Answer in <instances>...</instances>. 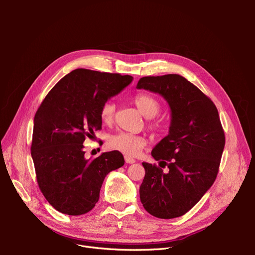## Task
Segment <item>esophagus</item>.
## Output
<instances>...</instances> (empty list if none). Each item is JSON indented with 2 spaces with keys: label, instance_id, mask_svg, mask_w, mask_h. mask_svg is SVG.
<instances>
[{
  "label": "esophagus",
  "instance_id": "34e87169",
  "mask_svg": "<svg viewBox=\"0 0 255 255\" xmlns=\"http://www.w3.org/2000/svg\"><path fill=\"white\" fill-rule=\"evenodd\" d=\"M125 159H126V163L127 164H134V163H136L135 158L130 157V156H125Z\"/></svg>",
  "mask_w": 255,
  "mask_h": 255
}]
</instances>
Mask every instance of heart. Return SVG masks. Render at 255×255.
I'll list each match as a JSON object with an SVG mask.
<instances>
[{
	"instance_id": "heart-1",
	"label": "heart",
	"mask_w": 255,
	"mask_h": 255,
	"mask_svg": "<svg viewBox=\"0 0 255 255\" xmlns=\"http://www.w3.org/2000/svg\"><path fill=\"white\" fill-rule=\"evenodd\" d=\"M133 101L137 109L146 118H153L156 116L160 110V104L157 99L149 94H137L133 97ZM116 106L112 101L105 102L100 111V116L104 123L110 125L114 121L115 118ZM151 128L155 132H161L163 126L160 123H154L151 126ZM146 143V139L143 136L134 135L129 133H118L113 135L109 139V146L113 150L119 151L126 155H136L139 153Z\"/></svg>"
}]
</instances>
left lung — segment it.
<instances>
[{
	"label": "left lung",
	"instance_id": "8db88e82",
	"mask_svg": "<svg viewBox=\"0 0 255 255\" xmlns=\"http://www.w3.org/2000/svg\"><path fill=\"white\" fill-rule=\"evenodd\" d=\"M137 88L160 95L171 111L169 134L151 152L159 167L142 163L140 201L154 217H180L200 201L217 176L226 143L217 107L179 74L144 76ZM166 165L169 170L165 173Z\"/></svg>",
	"mask_w": 255,
	"mask_h": 255
}]
</instances>
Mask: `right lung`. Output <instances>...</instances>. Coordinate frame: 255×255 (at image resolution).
<instances>
[{
  "label": "right lung",
  "mask_w": 255,
  "mask_h": 255,
  "mask_svg": "<svg viewBox=\"0 0 255 255\" xmlns=\"http://www.w3.org/2000/svg\"><path fill=\"white\" fill-rule=\"evenodd\" d=\"M132 81L130 75L75 69L36 112L30 152L38 186L56 211L71 216L91 211L105 176L125 165L119 151L85 158L83 142L102 128V105Z\"/></svg>",
  "instance_id": "add662e5"
}]
</instances>
